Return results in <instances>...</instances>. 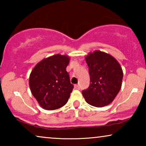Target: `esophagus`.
<instances>
[{
	"label": "esophagus",
	"mask_w": 146,
	"mask_h": 146,
	"mask_svg": "<svg viewBox=\"0 0 146 146\" xmlns=\"http://www.w3.org/2000/svg\"><path fill=\"white\" fill-rule=\"evenodd\" d=\"M74 88L76 90H79L80 89V86L78 84H75L74 85Z\"/></svg>",
	"instance_id": "obj_1"
}]
</instances>
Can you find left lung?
Here are the masks:
<instances>
[{
    "mask_svg": "<svg viewBox=\"0 0 146 146\" xmlns=\"http://www.w3.org/2000/svg\"><path fill=\"white\" fill-rule=\"evenodd\" d=\"M90 78L89 87L82 92L89 104L103 107L112 102L120 90L122 69L111 55L96 50L86 57Z\"/></svg>",
    "mask_w": 146,
    "mask_h": 146,
    "instance_id": "1",
    "label": "left lung"
}]
</instances>
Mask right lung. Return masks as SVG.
Segmentation results:
<instances>
[{
    "mask_svg": "<svg viewBox=\"0 0 146 146\" xmlns=\"http://www.w3.org/2000/svg\"><path fill=\"white\" fill-rule=\"evenodd\" d=\"M69 61L67 56L54 55L38 63L31 72V92L45 110L60 108L68 100L74 88L66 71Z\"/></svg>",
    "mask_w": 146,
    "mask_h": 146,
    "instance_id": "right-lung-1",
    "label": "right lung"
}]
</instances>
